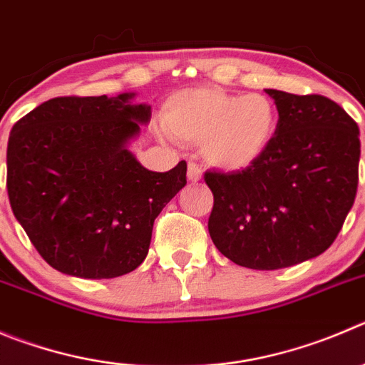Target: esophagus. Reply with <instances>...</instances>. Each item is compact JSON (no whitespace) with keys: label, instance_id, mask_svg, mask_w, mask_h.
I'll use <instances>...</instances> for the list:
<instances>
[{"label":"esophagus","instance_id":"1","mask_svg":"<svg viewBox=\"0 0 365 365\" xmlns=\"http://www.w3.org/2000/svg\"><path fill=\"white\" fill-rule=\"evenodd\" d=\"M187 178L194 183L202 180V167L196 162H189V165H187Z\"/></svg>","mask_w":365,"mask_h":365}]
</instances>
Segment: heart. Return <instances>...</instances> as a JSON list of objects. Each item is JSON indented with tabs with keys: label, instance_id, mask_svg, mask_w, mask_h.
<instances>
[{
	"label": "heart",
	"instance_id": "1",
	"mask_svg": "<svg viewBox=\"0 0 365 365\" xmlns=\"http://www.w3.org/2000/svg\"><path fill=\"white\" fill-rule=\"evenodd\" d=\"M163 125L178 140L203 144L210 163L243 169L270 145L277 129L275 104L261 93L234 95L196 88L173 95L163 108Z\"/></svg>",
	"mask_w": 365,
	"mask_h": 365
}]
</instances>
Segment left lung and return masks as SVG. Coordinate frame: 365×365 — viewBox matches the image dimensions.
<instances>
[{"mask_svg":"<svg viewBox=\"0 0 365 365\" xmlns=\"http://www.w3.org/2000/svg\"><path fill=\"white\" fill-rule=\"evenodd\" d=\"M279 111L267 151L241 171H207L209 234L232 263L279 270L328 250L359 187V125L331 98L267 90Z\"/></svg>","mask_w":365,"mask_h":365,"instance_id":"obj_1","label":"left lung"}]
</instances>
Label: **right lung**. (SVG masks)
<instances>
[{
    "instance_id": "add662e5",
    "label": "right lung",
    "mask_w": 365,
    "mask_h": 365,
    "mask_svg": "<svg viewBox=\"0 0 365 365\" xmlns=\"http://www.w3.org/2000/svg\"><path fill=\"white\" fill-rule=\"evenodd\" d=\"M133 95L56 97L14 124L6 192L46 263L83 279H113L142 264L153 223L187 183L185 160L153 173L125 149L151 108Z\"/></svg>"
}]
</instances>
